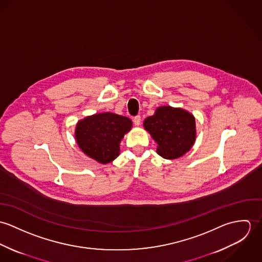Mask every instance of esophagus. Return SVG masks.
<instances>
[{"label":"esophagus","instance_id":"34e87169","mask_svg":"<svg viewBox=\"0 0 262 262\" xmlns=\"http://www.w3.org/2000/svg\"><path fill=\"white\" fill-rule=\"evenodd\" d=\"M133 122H134V124H135L136 126H140V124H141V117H140V116L134 117Z\"/></svg>","mask_w":262,"mask_h":262}]
</instances>
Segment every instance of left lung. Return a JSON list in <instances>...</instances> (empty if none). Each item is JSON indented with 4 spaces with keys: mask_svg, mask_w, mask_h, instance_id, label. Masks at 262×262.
Here are the masks:
<instances>
[{
    "mask_svg": "<svg viewBox=\"0 0 262 262\" xmlns=\"http://www.w3.org/2000/svg\"><path fill=\"white\" fill-rule=\"evenodd\" d=\"M143 127L157 143V154L165 159L185 155L196 137L194 116L183 108L158 107L144 120Z\"/></svg>",
    "mask_w": 262,
    "mask_h": 262,
    "instance_id": "1",
    "label": "left lung"
}]
</instances>
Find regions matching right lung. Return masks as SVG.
Listing matches in <instances>:
<instances>
[{
    "label": "right lung",
    "instance_id": "add662e5",
    "mask_svg": "<svg viewBox=\"0 0 262 262\" xmlns=\"http://www.w3.org/2000/svg\"><path fill=\"white\" fill-rule=\"evenodd\" d=\"M132 128V121L115 113L88 116L76 123L75 137L80 150L96 161L107 164L120 154V143Z\"/></svg>",
    "mask_w": 262,
    "mask_h": 262
}]
</instances>
